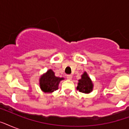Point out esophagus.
Here are the masks:
<instances>
[{"mask_svg":"<svg viewBox=\"0 0 129 129\" xmlns=\"http://www.w3.org/2000/svg\"><path fill=\"white\" fill-rule=\"evenodd\" d=\"M66 77H67V78L68 79V80H72V76L71 74L67 75Z\"/></svg>","mask_w":129,"mask_h":129,"instance_id":"obj_1","label":"esophagus"}]
</instances>
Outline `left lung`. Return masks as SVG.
<instances>
[{
  "mask_svg": "<svg viewBox=\"0 0 129 129\" xmlns=\"http://www.w3.org/2000/svg\"><path fill=\"white\" fill-rule=\"evenodd\" d=\"M77 86V90L83 93H90L92 90L93 84L90 78L88 77L86 72H84L82 76V78L79 80Z\"/></svg>",
  "mask_w": 129,
  "mask_h": 129,
  "instance_id": "1",
  "label": "left lung"
}]
</instances>
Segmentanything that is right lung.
I'll return each instance as SVG.
<instances>
[{"mask_svg":"<svg viewBox=\"0 0 129 129\" xmlns=\"http://www.w3.org/2000/svg\"><path fill=\"white\" fill-rule=\"evenodd\" d=\"M63 78H58L55 76L54 72L49 70L41 77L39 80V84L41 89L45 92H52L58 89V85Z\"/></svg>","mask_w":129,"mask_h":129,"instance_id":"obj_1","label":"right lung"}]
</instances>
